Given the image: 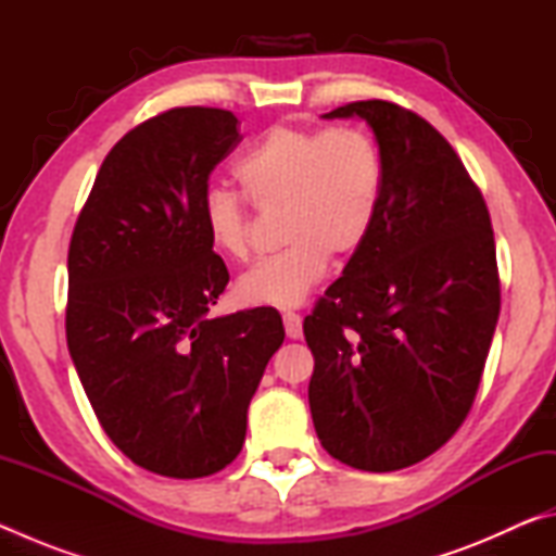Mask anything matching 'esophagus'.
Returning <instances> with one entry per match:
<instances>
[{
  "label": "esophagus",
  "instance_id": "34e87169",
  "mask_svg": "<svg viewBox=\"0 0 556 556\" xmlns=\"http://www.w3.org/2000/svg\"><path fill=\"white\" fill-rule=\"evenodd\" d=\"M281 318H285V331H287L289 338H294V341H296V338L304 336V328H301V316L299 314L287 312Z\"/></svg>",
  "mask_w": 556,
  "mask_h": 556
}]
</instances>
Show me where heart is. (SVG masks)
Returning <instances> with one entry per match:
<instances>
[{
	"label": "heart",
	"mask_w": 556,
	"mask_h": 556,
	"mask_svg": "<svg viewBox=\"0 0 556 556\" xmlns=\"http://www.w3.org/2000/svg\"><path fill=\"white\" fill-rule=\"evenodd\" d=\"M235 176L260 208H285L287 248L238 281V296L255 306H299L324 279L331 255L353 257L370 238L384 193L380 147L357 127L275 125L238 159ZM201 223L215 252L248 260L250 215L238 193H205Z\"/></svg>",
	"instance_id": "1"
}]
</instances>
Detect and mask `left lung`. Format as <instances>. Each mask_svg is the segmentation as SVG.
Instances as JSON below:
<instances>
[{
  "instance_id": "8db88e82",
  "label": "left lung",
  "mask_w": 556,
  "mask_h": 556,
  "mask_svg": "<svg viewBox=\"0 0 556 556\" xmlns=\"http://www.w3.org/2000/svg\"><path fill=\"white\" fill-rule=\"evenodd\" d=\"M384 162L370 238L304 318L316 434L343 464L388 473L434 454L464 425L491 351L501 279L485 201L439 131L363 100Z\"/></svg>"
}]
</instances>
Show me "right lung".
I'll return each mask as SVG.
<instances>
[{
	"label": "right lung",
	"instance_id": "right-lung-1",
	"mask_svg": "<svg viewBox=\"0 0 556 556\" xmlns=\"http://www.w3.org/2000/svg\"><path fill=\"white\" fill-rule=\"evenodd\" d=\"M238 117L174 108L102 162L68 250L65 336L105 434L152 473L203 478L240 454L248 407L285 341L275 308L208 316L228 285L201 223Z\"/></svg>",
	"mask_w": 556,
	"mask_h": 556
}]
</instances>
